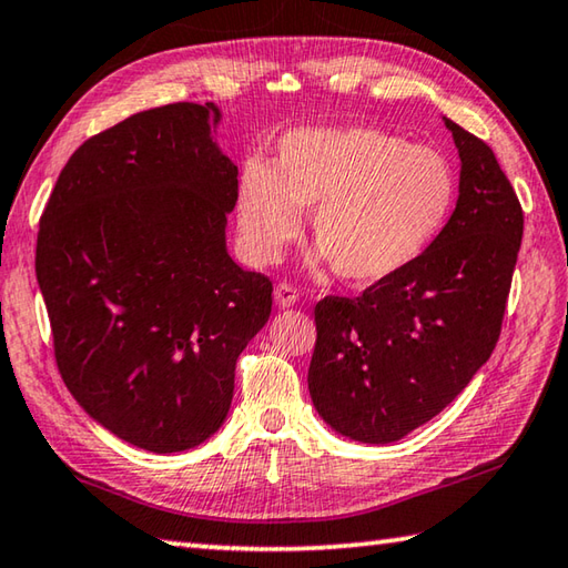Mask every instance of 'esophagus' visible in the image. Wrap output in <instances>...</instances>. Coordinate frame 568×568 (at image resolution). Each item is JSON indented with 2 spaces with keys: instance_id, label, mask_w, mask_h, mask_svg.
I'll return each instance as SVG.
<instances>
[{
  "instance_id": "obj_1",
  "label": "esophagus",
  "mask_w": 568,
  "mask_h": 568,
  "mask_svg": "<svg viewBox=\"0 0 568 568\" xmlns=\"http://www.w3.org/2000/svg\"><path fill=\"white\" fill-rule=\"evenodd\" d=\"M273 297H275V305L277 307H293L295 303H297V291L293 285H287V283H281V285H275V291H273Z\"/></svg>"
}]
</instances>
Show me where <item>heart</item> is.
Returning <instances> with one entry per match:
<instances>
[{"label": "heart", "instance_id": "heart-1", "mask_svg": "<svg viewBox=\"0 0 568 568\" xmlns=\"http://www.w3.org/2000/svg\"><path fill=\"white\" fill-rule=\"evenodd\" d=\"M455 195V171L437 149L373 126L303 129L281 141L273 166H243L235 231L253 265H275L313 211V265L377 285L427 251Z\"/></svg>", "mask_w": 568, "mask_h": 568}]
</instances>
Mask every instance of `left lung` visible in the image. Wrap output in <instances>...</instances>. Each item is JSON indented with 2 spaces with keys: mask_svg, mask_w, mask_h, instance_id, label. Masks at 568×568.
<instances>
[{
  "mask_svg": "<svg viewBox=\"0 0 568 568\" xmlns=\"http://www.w3.org/2000/svg\"><path fill=\"white\" fill-rule=\"evenodd\" d=\"M459 153L455 213L407 271L315 305L307 389L339 437L389 445L439 415L499 339L524 213L487 143L442 116Z\"/></svg>",
  "mask_w": 568,
  "mask_h": 568,
  "instance_id": "left-lung-1",
  "label": "left lung"
}]
</instances>
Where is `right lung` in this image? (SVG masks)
<instances>
[{"mask_svg": "<svg viewBox=\"0 0 568 568\" xmlns=\"http://www.w3.org/2000/svg\"><path fill=\"white\" fill-rule=\"evenodd\" d=\"M215 104L133 113L71 153L41 213L37 281L59 373L87 415L153 455L229 417L235 359L273 285L229 253L239 166Z\"/></svg>", "mask_w": 568, "mask_h": 568, "instance_id": "1", "label": "right lung"}]
</instances>
